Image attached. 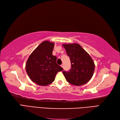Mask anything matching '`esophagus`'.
<instances>
[{
	"label": "esophagus",
	"instance_id": "1",
	"mask_svg": "<svg viewBox=\"0 0 120 120\" xmlns=\"http://www.w3.org/2000/svg\"><path fill=\"white\" fill-rule=\"evenodd\" d=\"M61 67H62L63 68H64V64H61V66H60Z\"/></svg>",
	"mask_w": 120,
	"mask_h": 120
}]
</instances>
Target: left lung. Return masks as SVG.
<instances>
[{
  "instance_id": "left-lung-1",
  "label": "left lung",
  "mask_w": 120,
  "mask_h": 120,
  "mask_svg": "<svg viewBox=\"0 0 120 120\" xmlns=\"http://www.w3.org/2000/svg\"><path fill=\"white\" fill-rule=\"evenodd\" d=\"M63 45L71 63V70L63 71L67 82L77 86L85 84L92 78L95 71V64L92 57L78 43Z\"/></svg>"
}]
</instances>
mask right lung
<instances>
[{
  "mask_svg": "<svg viewBox=\"0 0 120 120\" xmlns=\"http://www.w3.org/2000/svg\"><path fill=\"white\" fill-rule=\"evenodd\" d=\"M54 43L48 41L41 42L29 56L25 69L30 79L39 86L52 83L56 74L63 68L56 63L57 57L52 55Z\"/></svg>",
  "mask_w": 120,
  "mask_h": 120,
  "instance_id": "add662e5",
  "label": "right lung"
}]
</instances>
